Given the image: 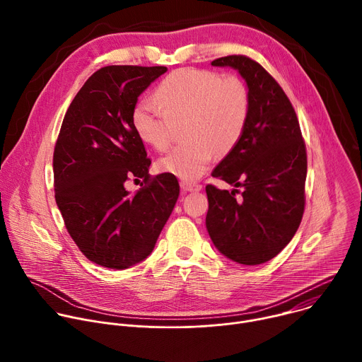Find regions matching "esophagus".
Masks as SVG:
<instances>
[{
	"label": "esophagus",
	"mask_w": 362,
	"mask_h": 362,
	"mask_svg": "<svg viewBox=\"0 0 362 362\" xmlns=\"http://www.w3.org/2000/svg\"><path fill=\"white\" fill-rule=\"evenodd\" d=\"M180 186H182V189L186 190V192H197V190L202 189V185L194 183V182H187V180H182V182H180Z\"/></svg>",
	"instance_id": "34e87169"
}]
</instances>
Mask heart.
Instances as JSON below:
<instances>
[{"label":"heart","instance_id":"1","mask_svg":"<svg viewBox=\"0 0 362 362\" xmlns=\"http://www.w3.org/2000/svg\"><path fill=\"white\" fill-rule=\"evenodd\" d=\"M153 105L139 103L132 112L136 134L146 144L165 150L173 124L185 122L189 140L159 160L162 172L182 180H197L208 170L215 154L226 156L246 129L250 98L238 77L222 78L209 70L179 69L166 76L153 93Z\"/></svg>","mask_w":362,"mask_h":362}]
</instances>
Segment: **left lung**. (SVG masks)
<instances>
[{"label": "left lung", "mask_w": 362, "mask_h": 362, "mask_svg": "<svg viewBox=\"0 0 362 362\" xmlns=\"http://www.w3.org/2000/svg\"><path fill=\"white\" fill-rule=\"evenodd\" d=\"M212 66L239 71L247 84L250 110L238 146L212 172L236 189L206 186V228L229 259L265 264L291 242L303 216L305 141L288 95L259 63L233 54Z\"/></svg>", "instance_id": "8db88e82"}]
</instances>
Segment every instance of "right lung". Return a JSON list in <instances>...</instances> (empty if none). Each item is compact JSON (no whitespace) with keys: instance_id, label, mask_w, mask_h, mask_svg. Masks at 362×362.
Returning a JSON list of instances; mask_svg holds the SVG:
<instances>
[{"instance_id":"add662e5","label":"right lung","mask_w":362,"mask_h":362,"mask_svg":"<svg viewBox=\"0 0 362 362\" xmlns=\"http://www.w3.org/2000/svg\"><path fill=\"white\" fill-rule=\"evenodd\" d=\"M163 66H107L93 73L64 116L53 158L54 194L67 232L88 261L126 269L147 257L179 197L175 175L151 160L132 124L137 97ZM144 183L134 194L127 180Z\"/></svg>"}]
</instances>
